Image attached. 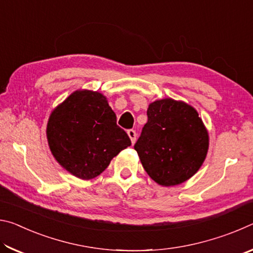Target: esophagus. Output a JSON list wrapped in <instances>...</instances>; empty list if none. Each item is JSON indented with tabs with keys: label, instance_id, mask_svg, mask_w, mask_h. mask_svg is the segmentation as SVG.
Returning <instances> with one entry per match:
<instances>
[{
	"label": "esophagus",
	"instance_id": "1",
	"mask_svg": "<svg viewBox=\"0 0 253 253\" xmlns=\"http://www.w3.org/2000/svg\"><path fill=\"white\" fill-rule=\"evenodd\" d=\"M127 134H128V136H129V138H130V140H131V144H135V142H136V136H137L136 130H134V129H128Z\"/></svg>",
	"mask_w": 253,
	"mask_h": 253
}]
</instances>
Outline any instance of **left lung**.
<instances>
[{
  "instance_id": "left-lung-1",
  "label": "left lung",
  "mask_w": 253,
  "mask_h": 253,
  "mask_svg": "<svg viewBox=\"0 0 253 253\" xmlns=\"http://www.w3.org/2000/svg\"><path fill=\"white\" fill-rule=\"evenodd\" d=\"M134 148L143 168L156 183L173 186L193 176L209 148V135L193 107L170 98L148 106Z\"/></svg>"
}]
</instances>
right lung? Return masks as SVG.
Listing matches in <instances>:
<instances>
[{"label":"right lung","mask_w":253,"mask_h":253,"mask_svg":"<svg viewBox=\"0 0 253 253\" xmlns=\"http://www.w3.org/2000/svg\"><path fill=\"white\" fill-rule=\"evenodd\" d=\"M116 122V115L101 93L75 91L49 118L46 137L51 153L75 176L96 177L119 152L131 145Z\"/></svg>","instance_id":"obj_1"}]
</instances>
